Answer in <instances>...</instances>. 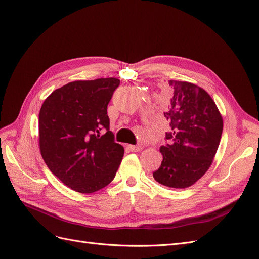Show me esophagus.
<instances>
[{
	"label": "esophagus",
	"instance_id": "1",
	"mask_svg": "<svg viewBox=\"0 0 259 259\" xmlns=\"http://www.w3.org/2000/svg\"><path fill=\"white\" fill-rule=\"evenodd\" d=\"M127 148L130 149L132 152H137V151H140L143 149L142 146H134V145H128Z\"/></svg>",
	"mask_w": 259,
	"mask_h": 259
}]
</instances>
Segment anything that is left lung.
Wrapping results in <instances>:
<instances>
[{"label":"left lung","instance_id":"left-lung-1","mask_svg":"<svg viewBox=\"0 0 259 259\" xmlns=\"http://www.w3.org/2000/svg\"><path fill=\"white\" fill-rule=\"evenodd\" d=\"M171 96L164 116L170 132L162 146L161 166L153 178L176 189L192 186L209 168L223 133V117L214 100L199 86L189 82L168 81Z\"/></svg>","mask_w":259,"mask_h":259}]
</instances>
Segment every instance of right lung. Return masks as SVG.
<instances>
[{
	"label": "right lung",
	"mask_w": 259,
	"mask_h": 259,
	"mask_svg": "<svg viewBox=\"0 0 259 259\" xmlns=\"http://www.w3.org/2000/svg\"><path fill=\"white\" fill-rule=\"evenodd\" d=\"M120 85L115 77L74 81L54 91L38 114L42 158L66 186L92 193L110 184L124 148L109 131L107 107Z\"/></svg>",
	"instance_id": "1"
}]
</instances>
